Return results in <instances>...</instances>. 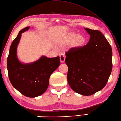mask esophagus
I'll return each instance as SVG.
<instances>
[{
	"label": "esophagus",
	"instance_id": "1",
	"mask_svg": "<svg viewBox=\"0 0 121 121\" xmlns=\"http://www.w3.org/2000/svg\"><path fill=\"white\" fill-rule=\"evenodd\" d=\"M60 56V62L61 63H63L65 61V56L64 55H60V56Z\"/></svg>",
	"mask_w": 121,
	"mask_h": 121
}]
</instances>
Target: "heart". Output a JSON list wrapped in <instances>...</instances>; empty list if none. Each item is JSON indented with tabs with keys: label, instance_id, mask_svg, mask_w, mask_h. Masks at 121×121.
Returning a JSON list of instances; mask_svg holds the SVG:
<instances>
[{
	"label": "heart",
	"instance_id": "b5f03b06",
	"mask_svg": "<svg viewBox=\"0 0 121 121\" xmlns=\"http://www.w3.org/2000/svg\"><path fill=\"white\" fill-rule=\"evenodd\" d=\"M85 38L82 35H76L71 33L63 37L58 43L59 48H64L71 43L72 47L74 48L82 47L85 43Z\"/></svg>",
	"mask_w": 121,
	"mask_h": 121
}]
</instances>
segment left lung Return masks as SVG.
<instances>
[{"label": "left lung", "mask_w": 121, "mask_h": 121, "mask_svg": "<svg viewBox=\"0 0 121 121\" xmlns=\"http://www.w3.org/2000/svg\"><path fill=\"white\" fill-rule=\"evenodd\" d=\"M91 36L88 43L65 53L68 82L77 93L90 96L106 86L112 69L111 45L99 30L86 28Z\"/></svg>", "instance_id": "left-lung-1"}]
</instances>
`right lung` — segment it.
Instances as JSON below:
<instances>
[{
  "label": "right lung",
  "instance_id": "add662e5",
  "mask_svg": "<svg viewBox=\"0 0 121 121\" xmlns=\"http://www.w3.org/2000/svg\"><path fill=\"white\" fill-rule=\"evenodd\" d=\"M26 27L19 32L10 48L7 59V69L9 80L13 87L25 96L34 98L46 91L49 78L60 65V57L47 58L43 56L36 62L24 65L17 56V48L21 34L29 30Z\"/></svg>",
  "mask_w": 121,
  "mask_h": 121
}]
</instances>
